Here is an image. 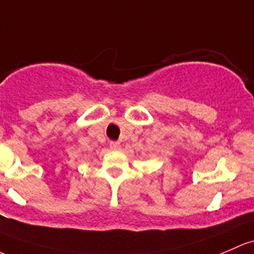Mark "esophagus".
<instances>
[{"label": "esophagus", "mask_w": 254, "mask_h": 254, "mask_svg": "<svg viewBox=\"0 0 254 254\" xmlns=\"http://www.w3.org/2000/svg\"><path fill=\"white\" fill-rule=\"evenodd\" d=\"M109 147L112 149H119L120 148V143L118 141H111V143H109Z\"/></svg>", "instance_id": "34e87169"}]
</instances>
